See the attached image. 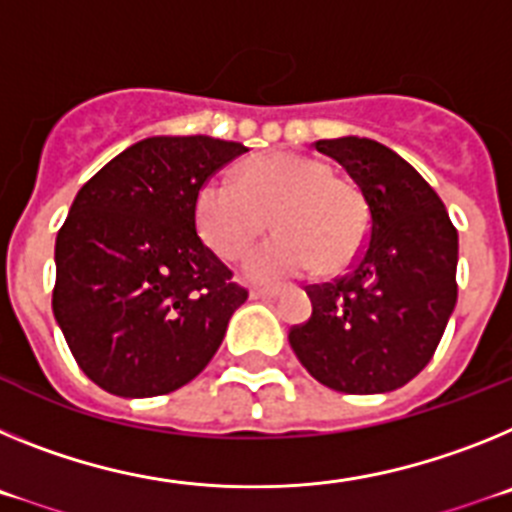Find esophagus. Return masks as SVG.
<instances>
[{
	"label": "esophagus",
	"instance_id": "esophagus-1",
	"mask_svg": "<svg viewBox=\"0 0 512 512\" xmlns=\"http://www.w3.org/2000/svg\"><path fill=\"white\" fill-rule=\"evenodd\" d=\"M279 297V289H251V300H274Z\"/></svg>",
	"mask_w": 512,
	"mask_h": 512
}]
</instances>
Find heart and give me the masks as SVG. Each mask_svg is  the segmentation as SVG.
Masks as SVG:
<instances>
[{
	"mask_svg": "<svg viewBox=\"0 0 512 512\" xmlns=\"http://www.w3.org/2000/svg\"><path fill=\"white\" fill-rule=\"evenodd\" d=\"M197 228L225 261L243 259L271 225L279 230L253 253V282H282L315 266L323 277L359 261L369 238V207L354 182L333 176L325 161L274 151L251 158L233 179H210L197 194Z\"/></svg>",
	"mask_w": 512,
	"mask_h": 512,
	"instance_id": "b5f03b06",
	"label": "heart"
}]
</instances>
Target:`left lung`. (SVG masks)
<instances>
[{"mask_svg": "<svg viewBox=\"0 0 512 512\" xmlns=\"http://www.w3.org/2000/svg\"><path fill=\"white\" fill-rule=\"evenodd\" d=\"M315 148L359 184L369 238L348 274L307 287L312 315L289 343L330 390H397L433 359L454 312L459 235L431 184L387 146L348 135Z\"/></svg>", "mask_w": 512, "mask_h": 512, "instance_id": "left-lung-1", "label": "left lung"}]
</instances>
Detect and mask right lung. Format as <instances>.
<instances>
[{
    "label": "right lung",
    "mask_w": 512,
    "mask_h": 512,
    "mask_svg": "<svg viewBox=\"0 0 512 512\" xmlns=\"http://www.w3.org/2000/svg\"><path fill=\"white\" fill-rule=\"evenodd\" d=\"M248 148L146 138L76 194L56 238L53 315L76 364L117 397L169 395L210 364L248 292L197 235V194Z\"/></svg>",
    "instance_id": "right-lung-1"
}]
</instances>
